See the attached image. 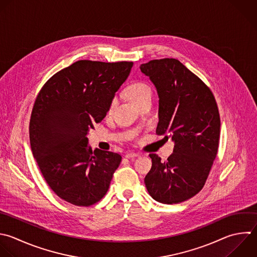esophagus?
I'll use <instances>...</instances> for the list:
<instances>
[{"label": "esophagus", "mask_w": 257, "mask_h": 257, "mask_svg": "<svg viewBox=\"0 0 257 257\" xmlns=\"http://www.w3.org/2000/svg\"><path fill=\"white\" fill-rule=\"evenodd\" d=\"M137 157H140V154L135 153V152H128L125 154V158H127V159H133V158H137Z\"/></svg>", "instance_id": "obj_1"}]
</instances>
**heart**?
<instances>
[{
    "mask_svg": "<svg viewBox=\"0 0 257 257\" xmlns=\"http://www.w3.org/2000/svg\"><path fill=\"white\" fill-rule=\"evenodd\" d=\"M127 94H128L130 99L135 104H137L139 101H141L145 97H147L149 95H153V91H152V88L148 84H146L145 82L136 81V82H133L127 87ZM114 103H115V100L112 99L109 103L108 110H110L113 107Z\"/></svg>",
    "mask_w": 257,
    "mask_h": 257,
    "instance_id": "1",
    "label": "heart"
}]
</instances>
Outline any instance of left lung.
Masks as SVG:
<instances>
[{"label": "left lung", "instance_id": "8db88e82", "mask_svg": "<svg viewBox=\"0 0 257 257\" xmlns=\"http://www.w3.org/2000/svg\"><path fill=\"white\" fill-rule=\"evenodd\" d=\"M159 95L156 133L175 143L166 162L150 154L145 178L149 194L163 204L184 202L204 187L218 152L220 115L210 88L179 60L164 58L141 65Z\"/></svg>", "mask_w": 257, "mask_h": 257}]
</instances>
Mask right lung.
<instances>
[{"label":"right lung","instance_id":"1","mask_svg":"<svg viewBox=\"0 0 257 257\" xmlns=\"http://www.w3.org/2000/svg\"><path fill=\"white\" fill-rule=\"evenodd\" d=\"M133 62L79 60L55 73L35 100L29 125L38 167L62 200L88 207L106 194L121 157L88 146L87 134L101 121Z\"/></svg>","mask_w":257,"mask_h":257}]
</instances>
